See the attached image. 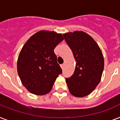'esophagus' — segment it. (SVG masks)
Masks as SVG:
<instances>
[{"label":"esophagus","mask_w":120,"mask_h":120,"mask_svg":"<svg viewBox=\"0 0 120 120\" xmlns=\"http://www.w3.org/2000/svg\"><path fill=\"white\" fill-rule=\"evenodd\" d=\"M60 67H61V68H62V69H64V67H65V64H62V65H60Z\"/></svg>","instance_id":"esophagus-1"}]
</instances>
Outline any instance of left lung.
<instances>
[{
	"instance_id": "left-lung-1",
	"label": "left lung",
	"mask_w": 120,
	"mask_h": 120,
	"mask_svg": "<svg viewBox=\"0 0 120 120\" xmlns=\"http://www.w3.org/2000/svg\"><path fill=\"white\" fill-rule=\"evenodd\" d=\"M76 62L73 75L66 79L70 93L74 97L90 95L100 82L104 58L100 48L90 35L83 31L64 34Z\"/></svg>"
}]
</instances>
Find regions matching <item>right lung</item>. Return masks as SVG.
<instances>
[{
  "label": "right lung",
  "mask_w": 120,
  "mask_h": 120,
  "mask_svg": "<svg viewBox=\"0 0 120 120\" xmlns=\"http://www.w3.org/2000/svg\"><path fill=\"white\" fill-rule=\"evenodd\" d=\"M64 38L54 31L40 30L31 36L20 52L17 72L26 89L36 95L49 93L62 73L54 49Z\"/></svg>",
  "instance_id": "add662e5"
}]
</instances>
